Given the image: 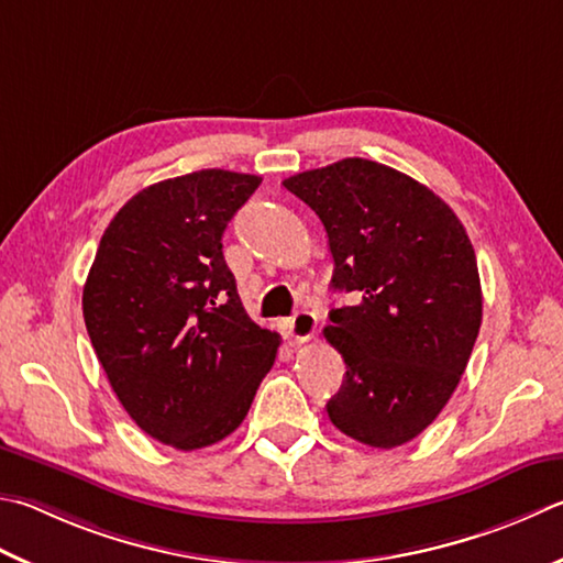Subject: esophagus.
I'll return each mask as SVG.
<instances>
[{
  "instance_id": "34e87169",
  "label": "esophagus",
  "mask_w": 563,
  "mask_h": 563,
  "mask_svg": "<svg viewBox=\"0 0 563 563\" xmlns=\"http://www.w3.org/2000/svg\"><path fill=\"white\" fill-rule=\"evenodd\" d=\"M314 330H317V320H314V314L308 312V310L295 312L288 320V336L295 344H302V342L312 340Z\"/></svg>"
}]
</instances>
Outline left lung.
<instances>
[{
  "label": "left lung",
  "mask_w": 563,
  "mask_h": 563,
  "mask_svg": "<svg viewBox=\"0 0 563 563\" xmlns=\"http://www.w3.org/2000/svg\"><path fill=\"white\" fill-rule=\"evenodd\" d=\"M283 187L322 221L332 288L356 295L324 327L346 364L327 416L364 445L413 441L453 396L483 322L463 223L421 181L362 157L300 172Z\"/></svg>",
  "instance_id": "obj_1"
}]
</instances>
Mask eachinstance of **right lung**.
I'll return each instance as SVG.
<instances>
[{
	"label": "right lung",
	"instance_id": "add662e5",
	"mask_svg": "<svg viewBox=\"0 0 563 563\" xmlns=\"http://www.w3.org/2000/svg\"><path fill=\"white\" fill-rule=\"evenodd\" d=\"M261 177L201 169L135 194L110 221L84 320L118 401L155 441L197 451L243 423L280 334L255 324L223 231Z\"/></svg>",
	"mask_w": 563,
	"mask_h": 563
}]
</instances>
